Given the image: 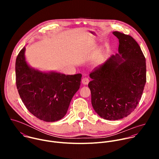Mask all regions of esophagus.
<instances>
[{
	"instance_id": "34e87169",
	"label": "esophagus",
	"mask_w": 159,
	"mask_h": 159,
	"mask_svg": "<svg viewBox=\"0 0 159 159\" xmlns=\"http://www.w3.org/2000/svg\"><path fill=\"white\" fill-rule=\"evenodd\" d=\"M89 82V80L88 78L87 77H84L82 78V83L84 84V85H87Z\"/></svg>"
}]
</instances>
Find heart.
I'll return each mask as SVG.
<instances>
[{"label":"heart","instance_id":"1","mask_svg":"<svg viewBox=\"0 0 159 159\" xmlns=\"http://www.w3.org/2000/svg\"><path fill=\"white\" fill-rule=\"evenodd\" d=\"M101 60H102V57L101 55H98V56H96L94 59V63L95 65H99V63H101Z\"/></svg>","mask_w":159,"mask_h":159}]
</instances>
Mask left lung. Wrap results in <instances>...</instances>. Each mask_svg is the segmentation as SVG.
I'll use <instances>...</instances> for the list:
<instances>
[{
	"instance_id": "1",
	"label": "left lung",
	"mask_w": 159,
	"mask_h": 159,
	"mask_svg": "<svg viewBox=\"0 0 159 159\" xmlns=\"http://www.w3.org/2000/svg\"><path fill=\"white\" fill-rule=\"evenodd\" d=\"M113 34L119 39L121 56L112 55L96 67L90 74L92 80L88 84L94 109L107 120L131 114L141 99L147 80L146 60L138 43L119 31Z\"/></svg>"
}]
</instances>
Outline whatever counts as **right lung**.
I'll use <instances>...</instances> for the list:
<instances>
[{
    "mask_svg": "<svg viewBox=\"0 0 159 159\" xmlns=\"http://www.w3.org/2000/svg\"><path fill=\"white\" fill-rule=\"evenodd\" d=\"M25 47L16 61V82L27 109L37 118L53 122L66 114L70 101L80 85L82 74L44 73L30 68L25 57Z\"/></svg>",
    "mask_w": 159,
    "mask_h": 159,
    "instance_id": "1",
    "label": "right lung"
}]
</instances>
